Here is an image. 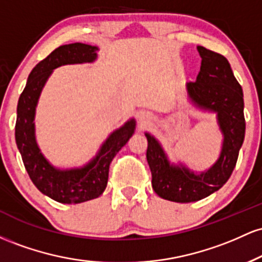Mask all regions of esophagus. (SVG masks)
I'll return each mask as SVG.
<instances>
[{"label":"esophagus","mask_w":262,"mask_h":262,"mask_svg":"<svg viewBox=\"0 0 262 262\" xmlns=\"http://www.w3.org/2000/svg\"><path fill=\"white\" fill-rule=\"evenodd\" d=\"M146 119H148V116H146V114L145 113H140L139 114V121L140 122H145L146 121Z\"/></svg>","instance_id":"obj_1"}]
</instances>
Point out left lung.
Instances as JSON below:
<instances>
[{
    "instance_id": "1",
    "label": "left lung",
    "mask_w": 262,
    "mask_h": 262,
    "mask_svg": "<svg viewBox=\"0 0 262 262\" xmlns=\"http://www.w3.org/2000/svg\"><path fill=\"white\" fill-rule=\"evenodd\" d=\"M201 70L194 82L186 83L188 102L196 110L215 113L223 135L218 159L207 170L197 171L170 161L161 143L146 132V160L155 193L172 202H196L214 193L229 180L245 138L244 98L230 64L221 54L197 47Z\"/></svg>"
}]
</instances>
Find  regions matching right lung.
<instances>
[{
	"instance_id": "obj_1",
	"label": "right lung",
	"mask_w": 262,
	"mask_h": 262,
	"mask_svg": "<svg viewBox=\"0 0 262 262\" xmlns=\"http://www.w3.org/2000/svg\"><path fill=\"white\" fill-rule=\"evenodd\" d=\"M98 48L73 43L56 48L38 62L29 74L17 106L16 143L23 164L41 193L60 203H81L100 197L107 187L110 164L117 152L134 134L135 122L130 118L108 135L89 162L79 167L60 169L45 158L35 138V111L45 83L56 68L86 64L97 60Z\"/></svg>"
}]
</instances>
